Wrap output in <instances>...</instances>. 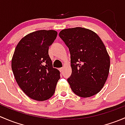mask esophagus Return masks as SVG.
Returning a JSON list of instances; mask_svg holds the SVG:
<instances>
[{
  "label": "esophagus",
  "mask_w": 125,
  "mask_h": 125,
  "mask_svg": "<svg viewBox=\"0 0 125 125\" xmlns=\"http://www.w3.org/2000/svg\"><path fill=\"white\" fill-rule=\"evenodd\" d=\"M63 70V68H59V71L60 72H62Z\"/></svg>",
  "instance_id": "obj_1"
}]
</instances>
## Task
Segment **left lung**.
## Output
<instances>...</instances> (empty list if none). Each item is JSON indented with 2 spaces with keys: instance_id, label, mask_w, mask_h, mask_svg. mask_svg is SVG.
<instances>
[{
  "instance_id": "8db88e82",
  "label": "left lung",
  "mask_w": 125,
  "mask_h": 125,
  "mask_svg": "<svg viewBox=\"0 0 125 125\" xmlns=\"http://www.w3.org/2000/svg\"><path fill=\"white\" fill-rule=\"evenodd\" d=\"M59 36L68 47L72 74L67 79L78 96L89 97L104 86L109 74L110 58L101 39L81 27L62 30Z\"/></svg>"
}]
</instances>
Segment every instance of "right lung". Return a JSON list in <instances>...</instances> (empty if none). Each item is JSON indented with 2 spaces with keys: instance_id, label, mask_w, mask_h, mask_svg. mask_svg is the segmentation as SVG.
Here are the masks:
<instances>
[{
  "instance_id": "1",
  "label": "right lung",
  "mask_w": 125,
  "mask_h": 125,
  "mask_svg": "<svg viewBox=\"0 0 125 125\" xmlns=\"http://www.w3.org/2000/svg\"><path fill=\"white\" fill-rule=\"evenodd\" d=\"M54 30H39L18 43L11 61L17 84L33 100L44 101L53 95L60 72L52 67L49 47L56 39Z\"/></svg>"
}]
</instances>
